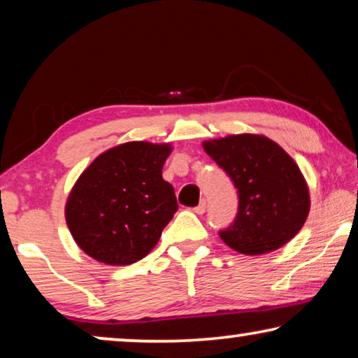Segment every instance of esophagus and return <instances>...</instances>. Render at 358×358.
Returning a JSON list of instances; mask_svg holds the SVG:
<instances>
[{
	"instance_id": "esophagus-1",
	"label": "esophagus",
	"mask_w": 358,
	"mask_h": 358,
	"mask_svg": "<svg viewBox=\"0 0 358 358\" xmlns=\"http://www.w3.org/2000/svg\"><path fill=\"white\" fill-rule=\"evenodd\" d=\"M205 208H207V203H205V200H202V202H200L197 207L194 208V212L197 213V215H202L205 212Z\"/></svg>"
}]
</instances>
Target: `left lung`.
Segmentation results:
<instances>
[{"label":"left lung","instance_id":"obj_1","mask_svg":"<svg viewBox=\"0 0 358 358\" xmlns=\"http://www.w3.org/2000/svg\"><path fill=\"white\" fill-rule=\"evenodd\" d=\"M203 150L238 189V213L218 234L234 251L259 256L275 251L300 231L310 192L295 161L261 135L205 141Z\"/></svg>","mask_w":358,"mask_h":358}]
</instances>
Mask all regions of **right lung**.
<instances>
[{
    "mask_svg": "<svg viewBox=\"0 0 358 358\" xmlns=\"http://www.w3.org/2000/svg\"><path fill=\"white\" fill-rule=\"evenodd\" d=\"M169 145L130 141L92 161L68 197L65 215L78 246L109 266L143 259L178 212L161 176Z\"/></svg>",
    "mask_w": 358,
    "mask_h": 358,
    "instance_id": "obj_1",
    "label": "right lung"
}]
</instances>
